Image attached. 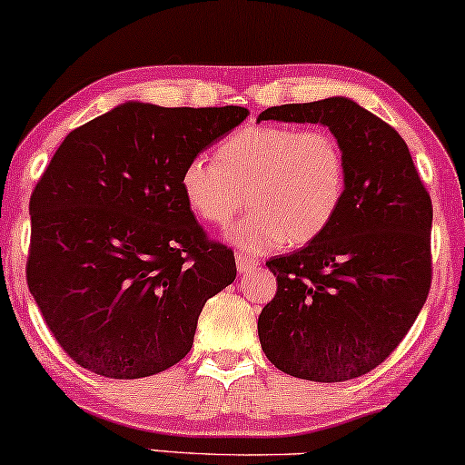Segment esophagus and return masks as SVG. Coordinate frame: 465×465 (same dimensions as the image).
Listing matches in <instances>:
<instances>
[{"label": "esophagus", "instance_id": "34e87169", "mask_svg": "<svg viewBox=\"0 0 465 465\" xmlns=\"http://www.w3.org/2000/svg\"><path fill=\"white\" fill-rule=\"evenodd\" d=\"M234 261H237L239 273H250V271H254V269L258 267L256 258H247V256H243V254L234 256Z\"/></svg>", "mask_w": 465, "mask_h": 465}]
</instances>
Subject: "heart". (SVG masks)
<instances>
[{
    "instance_id": "obj_1",
    "label": "heart",
    "mask_w": 465,
    "mask_h": 465,
    "mask_svg": "<svg viewBox=\"0 0 465 465\" xmlns=\"http://www.w3.org/2000/svg\"><path fill=\"white\" fill-rule=\"evenodd\" d=\"M346 190V155L329 130L247 125L194 155L181 192L198 218L226 226L247 204L252 213L228 231L239 250L258 254L277 243L303 245L335 218Z\"/></svg>"
}]
</instances>
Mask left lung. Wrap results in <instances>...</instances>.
<instances>
[{
  "instance_id": "8db88e82",
  "label": "left lung",
  "mask_w": 465,
  "mask_h": 465,
  "mask_svg": "<svg viewBox=\"0 0 465 465\" xmlns=\"http://www.w3.org/2000/svg\"><path fill=\"white\" fill-rule=\"evenodd\" d=\"M327 125L346 155V190L331 224L271 258L273 301L258 316L277 370L343 382L378 367L417 321L431 286V198L397 130L348 98L271 106L258 122Z\"/></svg>"
}]
</instances>
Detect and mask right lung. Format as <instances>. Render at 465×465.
<instances>
[{
	"label": "right lung",
	"instance_id": "1",
	"mask_svg": "<svg viewBox=\"0 0 465 465\" xmlns=\"http://www.w3.org/2000/svg\"><path fill=\"white\" fill-rule=\"evenodd\" d=\"M247 114L125 102L59 144L29 201L27 286L74 363L132 380L190 352L237 264L196 222L181 173Z\"/></svg>",
	"mask_w": 465,
	"mask_h": 465
}]
</instances>
